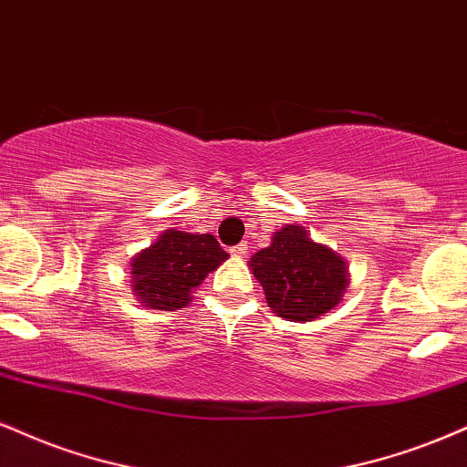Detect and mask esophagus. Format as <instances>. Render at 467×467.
<instances>
[{
    "instance_id": "34e87169",
    "label": "esophagus",
    "mask_w": 467,
    "mask_h": 467,
    "mask_svg": "<svg viewBox=\"0 0 467 467\" xmlns=\"http://www.w3.org/2000/svg\"><path fill=\"white\" fill-rule=\"evenodd\" d=\"M230 252H233V256H245V252H248V248H245V245L241 244V245H234V248L230 250Z\"/></svg>"
}]
</instances>
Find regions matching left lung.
<instances>
[{"mask_svg": "<svg viewBox=\"0 0 467 467\" xmlns=\"http://www.w3.org/2000/svg\"><path fill=\"white\" fill-rule=\"evenodd\" d=\"M250 267L272 311L289 322H311L328 313L348 285L344 258L316 244L302 226L278 230L269 248L252 256Z\"/></svg>", "mask_w": 467, "mask_h": 467, "instance_id": "8db88e82", "label": "left lung"}]
</instances>
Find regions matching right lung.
Instances as JSON below:
<instances>
[{"instance_id": "right-lung-1", "label": "right lung", "mask_w": 467, "mask_h": 467, "mask_svg": "<svg viewBox=\"0 0 467 467\" xmlns=\"http://www.w3.org/2000/svg\"><path fill=\"white\" fill-rule=\"evenodd\" d=\"M226 258L213 234L165 230L156 244L132 258V289L145 306L176 311L189 305L191 289Z\"/></svg>"}]
</instances>
